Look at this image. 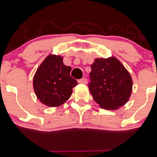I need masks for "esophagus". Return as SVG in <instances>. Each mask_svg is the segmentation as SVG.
Segmentation results:
<instances>
[{
  "label": "esophagus",
  "mask_w": 157,
  "mask_h": 157,
  "mask_svg": "<svg viewBox=\"0 0 157 157\" xmlns=\"http://www.w3.org/2000/svg\"><path fill=\"white\" fill-rule=\"evenodd\" d=\"M78 81L79 83H84L86 84L87 83V80L86 78H82V79H80V80H77Z\"/></svg>",
  "instance_id": "1"
}]
</instances>
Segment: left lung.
Wrapping results in <instances>:
<instances>
[{
    "label": "left lung",
    "instance_id": "8db88e82",
    "mask_svg": "<svg viewBox=\"0 0 157 157\" xmlns=\"http://www.w3.org/2000/svg\"><path fill=\"white\" fill-rule=\"evenodd\" d=\"M89 89L95 102L108 110H115L128 101L132 80L128 71L116 58L96 59L91 65Z\"/></svg>",
    "mask_w": 157,
    "mask_h": 157
}]
</instances>
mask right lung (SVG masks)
<instances>
[{
    "instance_id": "right-lung-1",
    "label": "right lung",
    "mask_w": 157,
    "mask_h": 157,
    "mask_svg": "<svg viewBox=\"0 0 157 157\" xmlns=\"http://www.w3.org/2000/svg\"><path fill=\"white\" fill-rule=\"evenodd\" d=\"M62 59L59 56H48L34 77L33 85L37 98L49 107L65 103L77 85V80L70 75L71 67L64 65Z\"/></svg>"
}]
</instances>
